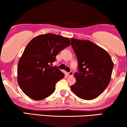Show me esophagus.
I'll list each match as a JSON object with an SVG mask.
<instances>
[{
    "mask_svg": "<svg viewBox=\"0 0 127 127\" xmlns=\"http://www.w3.org/2000/svg\"><path fill=\"white\" fill-rule=\"evenodd\" d=\"M67 74H68V76H73V71H70L69 73H68Z\"/></svg>",
    "mask_w": 127,
    "mask_h": 127,
    "instance_id": "34e87169",
    "label": "esophagus"
}]
</instances>
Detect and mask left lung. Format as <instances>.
Masks as SVG:
<instances>
[{"instance_id": "obj_1", "label": "left lung", "mask_w": 127, "mask_h": 127, "mask_svg": "<svg viewBox=\"0 0 127 127\" xmlns=\"http://www.w3.org/2000/svg\"><path fill=\"white\" fill-rule=\"evenodd\" d=\"M78 60L76 83L71 89L85 100L96 98L105 91L111 79L114 63L104 49L88 40L70 39Z\"/></svg>"}]
</instances>
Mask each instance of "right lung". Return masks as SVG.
Instances as JSON below:
<instances>
[{"mask_svg":"<svg viewBox=\"0 0 127 127\" xmlns=\"http://www.w3.org/2000/svg\"><path fill=\"white\" fill-rule=\"evenodd\" d=\"M68 38L53 33L41 34L28 44L18 64V83L23 92L36 100L53 94L64 74L51 66L60 51L70 46Z\"/></svg>","mask_w":127,"mask_h":127,"instance_id":"add662e5","label":"right lung"}]
</instances>
